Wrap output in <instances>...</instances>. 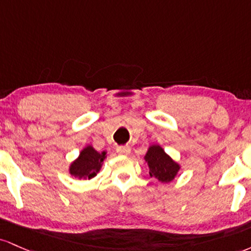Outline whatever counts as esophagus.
<instances>
[{
    "instance_id": "obj_1",
    "label": "esophagus",
    "mask_w": 251,
    "mask_h": 251,
    "mask_svg": "<svg viewBox=\"0 0 251 251\" xmlns=\"http://www.w3.org/2000/svg\"><path fill=\"white\" fill-rule=\"evenodd\" d=\"M130 147L129 146H120V147L116 148V151L120 155H129L130 154Z\"/></svg>"
}]
</instances>
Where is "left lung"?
<instances>
[{
  "label": "left lung",
  "instance_id": "obj_1",
  "mask_svg": "<svg viewBox=\"0 0 251 251\" xmlns=\"http://www.w3.org/2000/svg\"><path fill=\"white\" fill-rule=\"evenodd\" d=\"M145 161L148 165L151 176L163 184H170L173 181L181 168V166L174 161L159 145L149 146L145 155Z\"/></svg>",
  "mask_w": 251,
  "mask_h": 251
}]
</instances>
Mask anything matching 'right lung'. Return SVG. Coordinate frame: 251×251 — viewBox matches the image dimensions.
Here are the masks:
<instances>
[{"label": "right lung", "instance_id": "1", "mask_svg": "<svg viewBox=\"0 0 251 251\" xmlns=\"http://www.w3.org/2000/svg\"><path fill=\"white\" fill-rule=\"evenodd\" d=\"M105 159V151L100 153L91 145H88L81 149L77 159L70 163L69 173L77 179L90 180L100 173Z\"/></svg>", "mask_w": 251, "mask_h": 251}]
</instances>
